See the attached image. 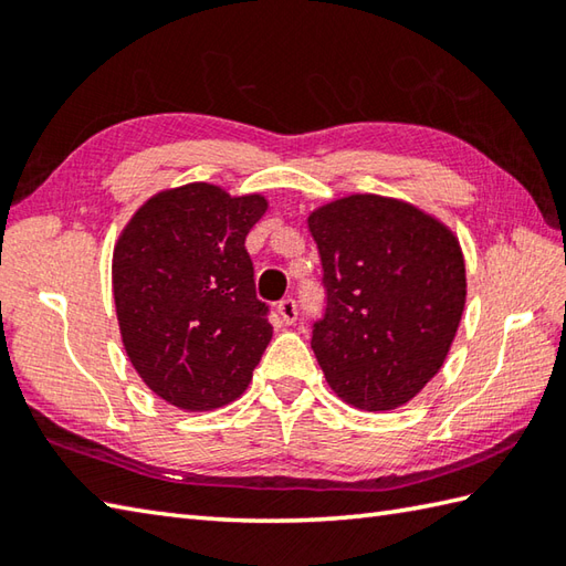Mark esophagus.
<instances>
[{"instance_id":"esophagus-1","label":"esophagus","mask_w":566,"mask_h":566,"mask_svg":"<svg viewBox=\"0 0 566 566\" xmlns=\"http://www.w3.org/2000/svg\"><path fill=\"white\" fill-rule=\"evenodd\" d=\"M276 314H280L284 326H292V323L298 318V306H296L294 298H292V296L282 298V302L276 304Z\"/></svg>"}]
</instances>
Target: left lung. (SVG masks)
<instances>
[{
    "label": "left lung",
    "mask_w": 566,
    "mask_h": 566,
    "mask_svg": "<svg viewBox=\"0 0 566 566\" xmlns=\"http://www.w3.org/2000/svg\"><path fill=\"white\" fill-rule=\"evenodd\" d=\"M326 308L311 331L343 401L403 406L438 375L460 326L467 280L457 238L399 199L353 195L308 216Z\"/></svg>",
    "instance_id": "8db88e82"
}]
</instances>
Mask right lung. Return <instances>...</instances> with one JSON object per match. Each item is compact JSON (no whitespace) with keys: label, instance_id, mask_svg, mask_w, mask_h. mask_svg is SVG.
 Returning a JSON list of instances; mask_svg holds the SVG:
<instances>
[{"label":"right lung","instance_id":"obj_1","mask_svg":"<svg viewBox=\"0 0 566 566\" xmlns=\"http://www.w3.org/2000/svg\"><path fill=\"white\" fill-rule=\"evenodd\" d=\"M268 201L207 182L143 203L114 248V302L130 365L185 411L235 401L272 340L245 235Z\"/></svg>","mask_w":566,"mask_h":566}]
</instances>
